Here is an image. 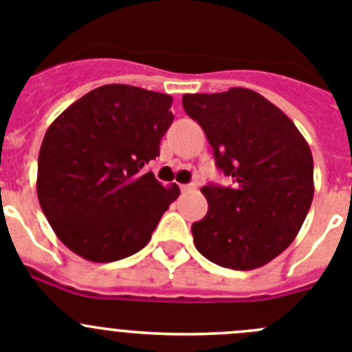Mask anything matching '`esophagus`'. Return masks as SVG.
Here are the masks:
<instances>
[{
  "label": "esophagus",
  "instance_id": "esophagus-1",
  "mask_svg": "<svg viewBox=\"0 0 352 352\" xmlns=\"http://www.w3.org/2000/svg\"><path fill=\"white\" fill-rule=\"evenodd\" d=\"M195 188H197L195 183H190V185H179V190L182 192H190V190H195Z\"/></svg>",
  "mask_w": 352,
  "mask_h": 352
}]
</instances>
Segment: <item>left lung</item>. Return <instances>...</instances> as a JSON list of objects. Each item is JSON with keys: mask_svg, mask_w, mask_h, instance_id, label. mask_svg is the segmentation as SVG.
<instances>
[{"mask_svg": "<svg viewBox=\"0 0 352 352\" xmlns=\"http://www.w3.org/2000/svg\"><path fill=\"white\" fill-rule=\"evenodd\" d=\"M232 186L201 188L208 213L192 223L201 254L222 268L256 270L294 241L314 199L309 142L280 109L247 88L183 95Z\"/></svg>", "mask_w": 352, "mask_h": 352, "instance_id": "1", "label": "left lung"}]
</instances>
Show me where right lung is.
Returning a JSON list of instances; mask_svg holds the SVG:
<instances>
[{
	"label": "right lung",
	"instance_id": "obj_1",
	"mask_svg": "<svg viewBox=\"0 0 352 352\" xmlns=\"http://www.w3.org/2000/svg\"><path fill=\"white\" fill-rule=\"evenodd\" d=\"M173 96L105 84L65 109L43 135L36 194L65 247L91 263L125 259L148 245L176 185L142 167L160 155Z\"/></svg>",
	"mask_w": 352,
	"mask_h": 352
}]
</instances>
